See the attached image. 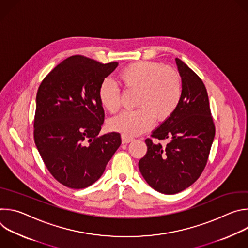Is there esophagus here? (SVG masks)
Instances as JSON below:
<instances>
[{"label": "esophagus", "mask_w": 248, "mask_h": 248, "mask_svg": "<svg viewBox=\"0 0 248 248\" xmlns=\"http://www.w3.org/2000/svg\"><path fill=\"white\" fill-rule=\"evenodd\" d=\"M132 140H133V138H131V137H126L124 135H122V141H123L124 144H127V143L131 142Z\"/></svg>", "instance_id": "esophagus-1"}]
</instances>
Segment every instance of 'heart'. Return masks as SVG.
Here are the masks:
<instances>
[{
    "instance_id": "1",
    "label": "heart",
    "mask_w": 248,
    "mask_h": 248,
    "mask_svg": "<svg viewBox=\"0 0 248 248\" xmlns=\"http://www.w3.org/2000/svg\"><path fill=\"white\" fill-rule=\"evenodd\" d=\"M119 81L125 89L137 90L134 111H124L109 122V127L126 137L150 129L154 121L168 120L178 108L183 95L180 75L170 67L155 62H133L119 74ZM98 98L103 108L116 113L121 106L120 89L110 79L99 86Z\"/></svg>"
}]
</instances>
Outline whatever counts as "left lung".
I'll list each match as a JSON object with an SVG mask.
<instances>
[{
	"label": "left lung",
	"mask_w": 248,
	"mask_h": 248,
	"mask_svg": "<svg viewBox=\"0 0 248 248\" xmlns=\"http://www.w3.org/2000/svg\"><path fill=\"white\" fill-rule=\"evenodd\" d=\"M175 63L183 85L181 102L174 113L152 131L153 137L169 142L162 146L147 138V153L138 163L146 183L164 194L181 192L196 182L215 136L203 81L179 58Z\"/></svg>",
	"instance_id": "8db88e82"
}]
</instances>
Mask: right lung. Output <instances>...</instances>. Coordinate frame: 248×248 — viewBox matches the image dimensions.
Here are the masks:
<instances>
[{
    "mask_svg": "<svg viewBox=\"0 0 248 248\" xmlns=\"http://www.w3.org/2000/svg\"><path fill=\"white\" fill-rule=\"evenodd\" d=\"M118 65L69 57L38 88L35 144L52 175L69 188H85L98 181L122 143L119 132L98 135L105 117L98 89Z\"/></svg>",
    "mask_w": 248,
    "mask_h": 248,
    "instance_id": "right-lung-1",
    "label": "right lung"
}]
</instances>
